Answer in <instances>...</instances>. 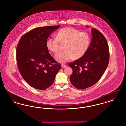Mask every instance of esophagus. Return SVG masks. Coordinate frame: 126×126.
I'll use <instances>...</instances> for the list:
<instances>
[{"mask_svg":"<svg viewBox=\"0 0 126 126\" xmlns=\"http://www.w3.org/2000/svg\"><path fill=\"white\" fill-rule=\"evenodd\" d=\"M61 67L62 68H65V67H66V65H65V64H62V65H61Z\"/></svg>","mask_w":126,"mask_h":126,"instance_id":"esophagus-1","label":"esophagus"}]
</instances>
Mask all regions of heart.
I'll return each mask as SVG.
<instances>
[{
	"mask_svg": "<svg viewBox=\"0 0 126 126\" xmlns=\"http://www.w3.org/2000/svg\"><path fill=\"white\" fill-rule=\"evenodd\" d=\"M90 37L85 32H80L72 27H65L57 33V38H49L46 46L51 52L56 53L64 44V50L55 55L56 60L63 63L73 58L79 59L84 56L89 46Z\"/></svg>",
	"mask_w": 126,
	"mask_h": 126,
	"instance_id": "1",
	"label": "heart"
}]
</instances>
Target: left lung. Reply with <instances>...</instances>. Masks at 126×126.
<instances>
[{"instance_id": "obj_1", "label": "left lung", "mask_w": 126, "mask_h": 126, "mask_svg": "<svg viewBox=\"0 0 126 126\" xmlns=\"http://www.w3.org/2000/svg\"><path fill=\"white\" fill-rule=\"evenodd\" d=\"M91 32L92 41L86 53L69 65L73 70L70 82L79 89L96 84L108 66L109 50L107 41L98 30L93 28Z\"/></svg>"}]
</instances>
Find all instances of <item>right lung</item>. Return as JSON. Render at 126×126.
<instances>
[{
    "label": "right lung",
    "mask_w": 126,
    "mask_h": 126,
    "mask_svg": "<svg viewBox=\"0 0 126 126\" xmlns=\"http://www.w3.org/2000/svg\"><path fill=\"white\" fill-rule=\"evenodd\" d=\"M60 26L34 28L22 36L19 42L16 49L19 70L24 80L34 88L43 90L50 87L61 68L46 46L48 38Z\"/></svg>",
    "instance_id": "right-lung-1"
}]
</instances>
